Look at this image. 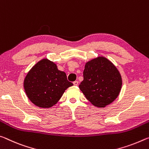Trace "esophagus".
Returning a JSON list of instances; mask_svg holds the SVG:
<instances>
[{
    "label": "esophagus",
    "instance_id": "esophagus-1",
    "mask_svg": "<svg viewBox=\"0 0 149 149\" xmlns=\"http://www.w3.org/2000/svg\"><path fill=\"white\" fill-rule=\"evenodd\" d=\"M73 84H74V86H77V85L79 84V82H78V81H74V82H73Z\"/></svg>",
    "mask_w": 149,
    "mask_h": 149
}]
</instances>
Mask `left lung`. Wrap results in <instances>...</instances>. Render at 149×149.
<instances>
[{
    "label": "left lung",
    "mask_w": 149,
    "mask_h": 149,
    "mask_svg": "<svg viewBox=\"0 0 149 149\" xmlns=\"http://www.w3.org/2000/svg\"><path fill=\"white\" fill-rule=\"evenodd\" d=\"M83 77L79 88L94 106L105 108L119 96L122 86L120 72L105 57L98 56L86 62Z\"/></svg>",
    "instance_id": "8db88e82"
}]
</instances>
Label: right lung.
Here are the masks:
<instances>
[{"instance_id": "obj_1", "label": "right lung", "mask_w": 149, "mask_h": 149, "mask_svg": "<svg viewBox=\"0 0 149 149\" xmlns=\"http://www.w3.org/2000/svg\"><path fill=\"white\" fill-rule=\"evenodd\" d=\"M72 85L67 80L66 73L58 70L57 64L47 58L34 65L24 80L27 97L41 108H52Z\"/></svg>"}]
</instances>
